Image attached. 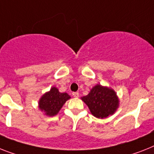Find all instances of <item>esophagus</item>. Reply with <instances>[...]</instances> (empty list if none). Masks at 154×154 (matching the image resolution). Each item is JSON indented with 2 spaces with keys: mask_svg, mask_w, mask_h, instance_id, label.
Returning a JSON list of instances; mask_svg holds the SVG:
<instances>
[{
  "mask_svg": "<svg viewBox=\"0 0 154 154\" xmlns=\"http://www.w3.org/2000/svg\"><path fill=\"white\" fill-rule=\"evenodd\" d=\"M72 95H73V97H78L79 96V94L78 92H73L72 93Z\"/></svg>",
  "mask_w": 154,
  "mask_h": 154,
  "instance_id": "esophagus-1",
  "label": "esophagus"
}]
</instances>
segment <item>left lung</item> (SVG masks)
<instances>
[{"label":"left lung","instance_id":"8db88e82","mask_svg":"<svg viewBox=\"0 0 154 154\" xmlns=\"http://www.w3.org/2000/svg\"><path fill=\"white\" fill-rule=\"evenodd\" d=\"M91 113L97 118H106L112 115L119 106L116 94L112 89L97 85L93 87L88 95L82 97Z\"/></svg>","mask_w":154,"mask_h":154}]
</instances>
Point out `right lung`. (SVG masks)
<instances>
[{
    "instance_id": "right-lung-1",
    "label": "right lung",
    "mask_w": 154,
    "mask_h": 154,
    "mask_svg": "<svg viewBox=\"0 0 154 154\" xmlns=\"http://www.w3.org/2000/svg\"><path fill=\"white\" fill-rule=\"evenodd\" d=\"M71 98L67 93H60L58 89L53 88L43 95L39 101V109L49 116L58 113L63 104Z\"/></svg>"
}]
</instances>
